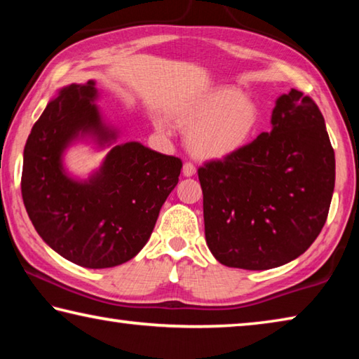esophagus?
Masks as SVG:
<instances>
[{"label":"esophagus","instance_id":"esophagus-1","mask_svg":"<svg viewBox=\"0 0 359 359\" xmlns=\"http://www.w3.org/2000/svg\"><path fill=\"white\" fill-rule=\"evenodd\" d=\"M182 172H184L185 177H191V175L196 174V166H194L191 161H187L184 165V169H182Z\"/></svg>","mask_w":359,"mask_h":359}]
</instances>
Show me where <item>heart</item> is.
<instances>
[{
	"instance_id": "obj_1",
	"label": "heart",
	"mask_w": 359,
	"mask_h": 359,
	"mask_svg": "<svg viewBox=\"0 0 359 359\" xmlns=\"http://www.w3.org/2000/svg\"><path fill=\"white\" fill-rule=\"evenodd\" d=\"M175 120L188 133L194 155L218 160L250 144L259 128L261 112L239 90L218 87L182 104ZM158 126L165 130L163 121H158Z\"/></svg>"
}]
</instances>
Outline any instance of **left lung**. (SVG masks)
I'll list each match as a JSON object with an SVG mask.
<instances>
[{"label": "left lung", "mask_w": 359, "mask_h": 359, "mask_svg": "<svg viewBox=\"0 0 359 359\" xmlns=\"http://www.w3.org/2000/svg\"><path fill=\"white\" fill-rule=\"evenodd\" d=\"M271 121V133L198 169L205 241L224 266L290 263L312 245L330 212L336 158L317 102L291 88Z\"/></svg>", "instance_id": "obj_1"}]
</instances>
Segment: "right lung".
Wrapping results in <instances>:
<instances>
[{"mask_svg": "<svg viewBox=\"0 0 359 359\" xmlns=\"http://www.w3.org/2000/svg\"><path fill=\"white\" fill-rule=\"evenodd\" d=\"M95 82L60 90L36 121L23 150L22 198L29 220L63 258L90 269L123 264L141 252L158 214L177 185L182 160L139 142L109 151L88 182L63 172L62 154L72 139L93 133L114 137L101 125Z\"/></svg>", "mask_w": 359, "mask_h": 359, "instance_id": "obj_1", "label": "right lung"}]
</instances>
